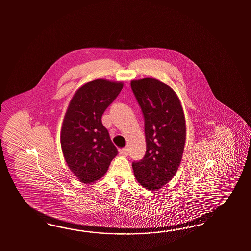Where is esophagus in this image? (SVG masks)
<instances>
[{"label": "esophagus", "mask_w": 251, "mask_h": 251, "mask_svg": "<svg viewBox=\"0 0 251 251\" xmlns=\"http://www.w3.org/2000/svg\"><path fill=\"white\" fill-rule=\"evenodd\" d=\"M119 154L123 155V156H127L128 155V149H119Z\"/></svg>", "instance_id": "34e87169"}]
</instances>
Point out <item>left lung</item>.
Segmentation results:
<instances>
[{"label": "left lung", "mask_w": 251, "mask_h": 251, "mask_svg": "<svg viewBox=\"0 0 251 251\" xmlns=\"http://www.w3.org/2000/svg\"><path fill=\"white\" fill-rule=\"evenodd\" d=\"M131 87L144 117L146 153L133 162L136 180L157 190L175 176L186 143L181 102L170 86L154 78L133 80Z\"/></svg>", "instance_id": "1"}]
</instances>
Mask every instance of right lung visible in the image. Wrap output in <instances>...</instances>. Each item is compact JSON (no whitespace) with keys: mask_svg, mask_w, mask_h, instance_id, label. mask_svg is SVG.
Returning <instances> with one entry per match:
<instances>
[{"mask_svg":"<svg viewBox=\"0 0 251 251\" xmlns=\"http://www.w3.org/2000/svg\"><path fill=\"white\" fill-rule=\"evenodd\" d=\"M123 86L122 81L91 80L70 101L61 129V147L70 170L82 183L99 180L118 155L101 118Z\"/></svg>","mask_w":251,"mask_h":251,"instance_id":"add662e5","label":"right lung"}]
</instances>
